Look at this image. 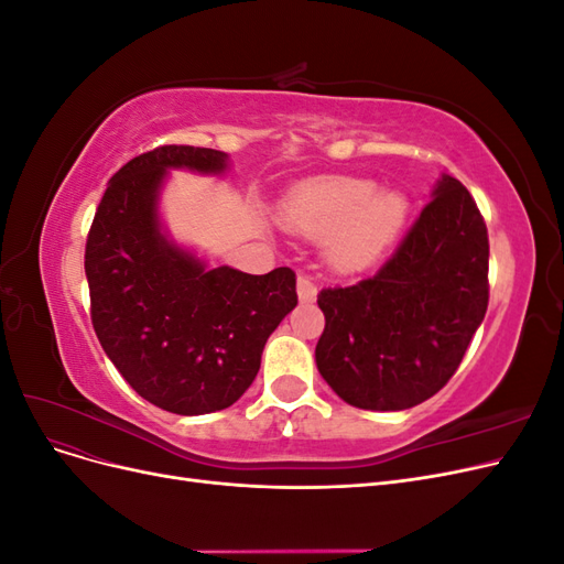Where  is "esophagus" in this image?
<instances>
[{
  "label": "esophagus",
  "mask_w": 564,
  "mask_h": 564,
  "mask_svg": "<svg viewBox=\"0 0 564 564\" xmlns=\"http://www.w3.org/2000/svg\"><path fill=\"white\" fill-rule=\"evenodd\" d=\"M296 292H299L301 303H313V301L317 299V286H315V282H313L311 278H305V275H301V278L296 280Z\"/></svg>",
  "instance_id": "1"
}]
</instances>
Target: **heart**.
<instances>
[{"label": "heart", "mask_w": 564, "mask_h": 564, "mask_svg": "<svg viewBox=\"0 0 564 564\" xmlns=\"http://www.w3.org/2000/svg\"><path fill=\"white\" fill-rule=\"evenodd\" d=\"M412 202L383 191L371 178L319 176L296 183L280 204V220L305 237H324L336 270L355 272L377 263L402 232Z\"/></svg>", "instance_id": "b5f03b06"}]
</instances>
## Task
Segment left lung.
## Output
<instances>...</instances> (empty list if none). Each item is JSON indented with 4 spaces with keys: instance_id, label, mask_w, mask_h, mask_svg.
Masks as SVG:
<instances>
[{
    "instance_id": "8db88e82",
    "label": "left lung",
    "mask_w": 564,
    "mask_h": 564,
    "mask_svg": "<svg viewBox=\"0 0 564 564\" xmlns=\"http://www.w3.org/2000/svg\"><path fill=\"white\" fill-rule=\"evenodd\" d=\"M487 270L485 218L460 181L442 174L377 275L319 292L322 379L340 400L371 412H400L433 398L485 319Z\"/></svg>"
}]
</instances>
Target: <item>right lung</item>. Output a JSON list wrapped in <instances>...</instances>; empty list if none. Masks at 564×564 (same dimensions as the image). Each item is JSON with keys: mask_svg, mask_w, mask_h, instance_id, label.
Wrapping results in <instances>:
<instances>
[{"mask_svg": "<svg viewBox=\"0 0 564 564\" xmlns=\"http://www.w3.org/2000/svg\"><path fill=\"white\" fill-rule=\"evenodd\" d=\"M169 169L224 174L212 148L162 145L127 162L100 199L84 253L91 322L110 362L164 412L199 416L245 395L268 336L296 308V275L209 268L160 220Z\"/></svg>", "mask_w": 564, "mask_h": 564, "instance_id": "add662e5", "label": "right lung"}]
</instances>
